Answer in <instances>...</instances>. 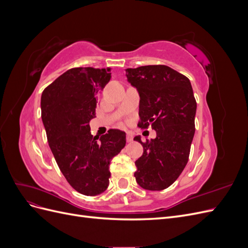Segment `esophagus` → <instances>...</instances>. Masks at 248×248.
Segmentation results:
<instances>
[{"mask_svg": "<svg viewBox=\"0 0 248 248\" xmlns=\"http://www.w3.org/2000/svg\"><path fill=\"white\" fill-rule=\"evenodd\" d=\"M126 140H127V141H128V142L132 141L133 138H132V133L130 131H128V132L126 133Z\"/></svg>", "mask_w": 248, "mask_h": 248, "instance_id": "esophagus-1", "label": "esophagus"}]
</instances>
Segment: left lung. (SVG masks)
<instances>
[{"label": "left lung", "mask_w": 248, "mask_h": 248, "mask_svg": "<svg viewBox=\"0 0 248 248\" xmlns=\"http://www.w3.org/2000/svg\"><path fill=\"white\" fill-rule=\"evenodd\" d=\"M127 80L140 94V128L151 125L154 140L145 142L144 153L136 161L134 177L147 190H162L174 183L188 161L196 131L197 101L189 79L166 65L126 69Z\"/></svg>", "instance_id": "8db88e82"}]
</instances>
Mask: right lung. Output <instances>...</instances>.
<instances>
[{
    "label": "right lung",
    "instance_id": "right-lung-1",
    "mask_svg": "<svg viewBox=\"0 0 248 248\" xmlns=\"http://www.w3.org/2000/svg\"><path fill=\"white\" fill-rule=\"evenodd\" d=\"M110 69L78 67L64 72L41 95V118L58 167L74 189L97 196L109 184V163L126 144V133L109 129L100 139L90 132L98 95Z\"/></svg>",
    "mask_w": 248,
    "mask_h": 248
}]
</instances>
